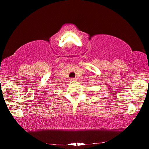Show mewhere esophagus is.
<instances>
[{
    "label": "esophagus",
    "instance_id": "1",
    "mask_svg": "<svg viewBox=\"0 0 149 149\" xmlns=\"http://www.w3.org/2000/svg\"><path fill=\"white\" fill-rule=\"evenodd\" d=\"M70 80L71 81H74V80H75V78H71V79H70Z\"/></svg>",
    "mask_w": 149,
    "mask_h": 149
}]
</instances>
